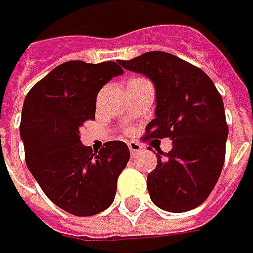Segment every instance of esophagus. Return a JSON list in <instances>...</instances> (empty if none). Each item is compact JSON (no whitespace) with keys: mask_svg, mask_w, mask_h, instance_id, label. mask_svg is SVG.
I'll return each mask as SVG.
<instances>
[{"mask_svg":"<svg viewBox=\"0 0 253 253\" xmlns=\"http://www.w3.org/2000/svg\"><path fill=\"white\" fill-rule=\"evenodd\" d=\"M128 148H129V151H131L132 155H135V153H138V152H141L142 149H143L141 143H138V142L135 141L128 142Z\"/></svg>","mask_w":253,"mask_h":253,"instance_id":"obj_1","label":"esophagus"}]
</instances>
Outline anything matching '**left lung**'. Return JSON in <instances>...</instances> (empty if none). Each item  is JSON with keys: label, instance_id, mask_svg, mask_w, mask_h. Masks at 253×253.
I'll return each instance as SVG.
<instances>
[{"label": "left lung", "instance_id": "1", "mask_svg": "<svg viewBox=\"0 0 253 253\" xmlns=\"http://www.w3.org/2000/svg\"><path fill=\"white\" fill-rule=\"evenodd\" d=\"M124 69L146 76L156 90L155 118L145 139H171L148 174V191L159 209L186 212L199 207L218 181L225 161L228 125L218 90L201 69L166 52H146L120 60Z\"/></svg>", "mask_w": 253, "mask_h": 253}]
</instances>
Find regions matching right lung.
<instances>
[{
    "label": "right lung",
    "mask_w": 253,
    "mask_h": 253,
    "mask_svg": "<svg viewBox=\"0 0 253 253\" xmlns=\"http://www.w3.org/2000/svg\"><path fill=\"white\" fill-rule=\"evenodd\" d=\"M122 73L115 62L72 60L54 67L25 97L19 133L26 166L47 199L73 215L108 209L129 161L125 142H107L97 153L80 141L83 122L95 118L98 91Z\"/></svg>",
    "instance_id": "1"
}]
</instances>
